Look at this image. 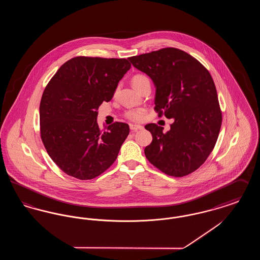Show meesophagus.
<instances>
[{
  "instance_id": "obj_1",
  "label": "esophagus",
  "mask_w": 260,
  "mask_h": 260,
  "mask_svg": "<svg viewBox=\"0 0 260 260\" xmlns=\"http://www.w3.org/2000/svg\"><path fill=\"white\" fill-rule=\"evenodd\" d=\"M129 128L133 131V132H136V131H139V129H142L143 126L140 125V124H129Z\"/></svg>"
}]
</instances>
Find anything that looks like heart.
Listing matches in <instances>:
<instances>
[{"mask_svg":"<svg viewBox=\"0 0 260 260\" xmlns=\"http://www.w3.org/2000/svg\"><path fill=\"white\" fill-rule=\"evenodd\" d=\"M132 83L134 85V87H136V89L139 87H141L142 85L146 84V83H150L149 78L147 76L143 74H136L133 77L132 79ZM125 118H127L131 121H135V122H140L144 119L145 116V112L143 109H131L127 110L124 113Z\"/></svg>","mask_w":260,"mask_h":260,"instance_id":"1","label":"heart"}]
</instances>
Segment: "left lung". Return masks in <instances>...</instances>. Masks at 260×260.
Here are the masks:
<instances>
[{"label":"left lung","mask_w":260,"mask_h":260,"mask_svg":"<svg viewBox=\"0 0 260 260\" xmlns=\"http://www.w3.org/2000/svg\"><path fill=\"white\" fill-rule=\"evenodd\" d=\"M156 87L155 110L173 118L171 129L148 124L153 140L144 149L154 167L181 177L195 172L214 148L222 123L214 82L208 69L183 50L166 48L128 58Z\"/></svg>","instance_id":"left-lung-1"}]
</instances>
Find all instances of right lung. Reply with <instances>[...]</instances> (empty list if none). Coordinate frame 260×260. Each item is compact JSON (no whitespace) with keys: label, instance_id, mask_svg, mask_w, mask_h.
Masks as SVG:
<instances>
[{"label":"right lung","instance_id":"right-lung-1","mask_svg":"<svg viewBox=\"0 0 260 260\" xmlns=\"http://www.w3.org/2000/svg\"><path fill=\"white\" fill-rule=\"evenodd\" d=\"M131 66L125 58L77 56L50 79L40 103L41 138L66 174L92 179L116 161L129 126L116 122L100 129L98 110Z\"/></svg>","mask_w":260,"mask_h":260}]
</instances>
